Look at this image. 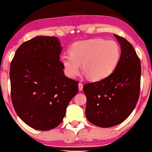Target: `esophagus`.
<instances>
[{
    "label": "esophagus",
    "mask_w": 152,
    "mask_h": 152,
    "mask_svg": "<svg viewBox=\"0 0 152 152\" xmlns=\"http://www.w3.org/2000/svg\"><path fill=\"white\" fill-rule=\"evenodd\" d=\"M78 86H79V91H82L83 89V84H82V83H79Z\"/></svg>",
    "instance_id": "34e87169"
}]
</instances>
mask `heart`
<instances>
[{
  "instance_id": "1",
  "label": "heart",
  "mask_w": 152,
  "mask_h": 152,
  "mask_svg": "<svg viewBox=\"0 0 152 152\" xmlns=\"http://www.w3.org/2000/svg\"><path fill=\"white\" fill-rule=\"evenodd\" d=\"M121 49L115 41L101 38L75 43L70 48V55H64L61 61L65 73L70 78L82 70L93 81H99L109 76L117 67Z\"/></svg>"
}]
</instances>
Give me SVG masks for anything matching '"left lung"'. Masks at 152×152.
<instances>
[{"mask_svg":"<svg viewBox=\"0 0 152 152\" xmlns=\"http://www.w3.org/2000/svg\"><path fill=\"white\" fill-rule=\"evenodd\" d=\"M121 46V55L115 70L103 80L85 84L86 117L100 127L118 125L136 107L140 90V61L132 45L114 34Z\"/></svg>","mask_w":152,"mask_h":152,"instance_id":"left-lung-1","label":"left lung"}]
</instances>
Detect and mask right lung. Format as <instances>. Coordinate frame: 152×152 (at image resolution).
Here are the masks:
<instances>
[{
	"mask_svg": "<svg viewBox=\"0 0 152 152\" xmlns=\"http://www.w3.org/2000/svg\"><path fill=\"white\" fill-rule=\"evenodd\" d=\"M61 50L57 37H37L22 43L11 62L12 104L18 117L34 129L57 127L78 92L79 82L64 75Z\"/></svg>",
	"mask_w": 152,
	"mask_h": 152,
	"instance_id": "add662e5",
	"label": "right lung"
}]
</instances>
